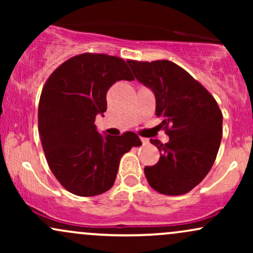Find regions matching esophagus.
<instances>
[{"mask_svg":"<svg viewBox=\"0 0 253 253\" xmlns=\"http://www.w3.org/2000/svg\"><path fill=\"white\" fill-rule=\"evenodd\" d=\"M140 140H141V143H143V144L149 143V139H146V138H140Z\"/></svg>","mask_w":253,"mask_h":253,"instance_id":"obj_1","label":"esophagus"}]
</instances>
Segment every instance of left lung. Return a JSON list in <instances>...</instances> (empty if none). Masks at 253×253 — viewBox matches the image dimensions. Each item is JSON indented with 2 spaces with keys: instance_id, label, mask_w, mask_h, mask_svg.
I'll return each instance as SVG.
<instances>
[{
  "instance_id": "obj_1",
  "label": "left lung",
  "mask_w": 253,
  "mask_h": 253,
  "mask_svg": "<svg viewBox=\"0 0 253 253\" xmlns=\"http://www.w3.org/2000/svg\"><path fill=\"white\" fill-rule=\"evenodd\" d=\"M135 80L152 90L156 115L169 141L151 139L161 157L145 167L147 182L165 195H181L207 176L222 138V114L216 101L197 81L170 60H127Z\"/></svg>"
}]
</instances>
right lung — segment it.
<instances>
[{"label":"right lung","instance_id":"obj_1","mask_svg":"<svg viewBox=\"0 0 253 253\" xmlns=\"http://www.w3.org/2000/svg\"><path fill=\"white\" fill-rule=\"evenodd\" d=\"M121 80H134L124 59L83 53L63 63L43 86L38 109L42 150L53 175L75 195L109 190L121 157L141 144L133 132L113 136L95 126L107 110V91Z\"/></svg>","mask_w":253,"mask_h":253}]
</instances>
